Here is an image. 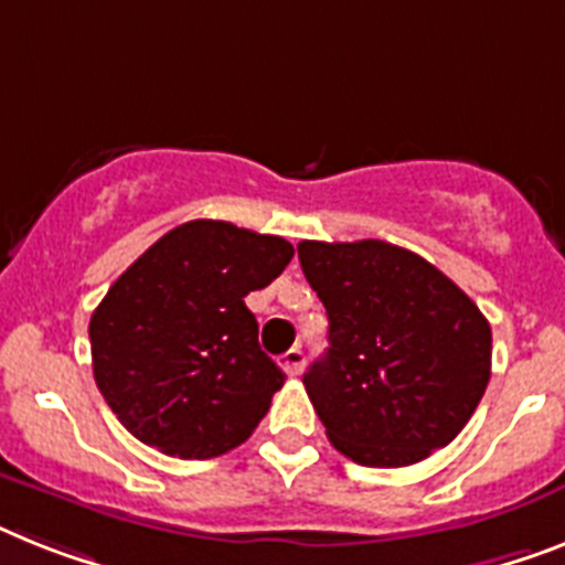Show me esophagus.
Listing matches in <instances>:
<instances>
[{
  "instance_id": "esophagus-1",
  "label": "esophagus",
  "mask_w": 565,
  "mask_h": 565,
  "mask_svg": "<svg viewBox=\"0 0 565 565\" xmlns=\"http://www.w3.org/2000/svg\"><path fill=\"white\" fill-rule=\"evenodd\" d=\"M302 366H306V352L300 347L288 349L286 355H282V370H286V375L297 377L302 372Z\"/></svg>"
}]
</instances>
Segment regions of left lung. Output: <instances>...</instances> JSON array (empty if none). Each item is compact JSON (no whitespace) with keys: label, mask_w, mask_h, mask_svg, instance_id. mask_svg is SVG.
<instances>
[{"label":"left lung","mask_w":565,"mask_h":565,"mask_svg":"<svg viewBox=\"0 0 565 565\" xmlns=\"http://www.w3.org/2000/svg\"><path fill=\"white\" fill-rule=\"evenodd\" d=\"M329 315V349L302 375L340 454L404 468L450 445L491 377V326L454 279L381 239L300 242Z\"/></svg>","instance_id":"8db88e82"}]
</instances>
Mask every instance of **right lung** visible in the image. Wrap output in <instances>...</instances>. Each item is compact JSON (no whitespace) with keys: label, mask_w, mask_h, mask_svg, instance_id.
<instances>
[{"label":"right lung","mask_w":565,"mask_h":565,"mask_svg":"<svg viewBox=\"0 0 565 565\" xmlns=\"http://www.w3.org/2000/svg\"><path fill=\"white\" fill-rule=\"evenodd\" d=\"M291 242L231 222L172 227L120 274L88 323L92 370L111 413L179 459L239 447L286 375L259 349L245 297L291 263Z\"/></svg>","instance_id":"right-lung-1"}]
</instances>
